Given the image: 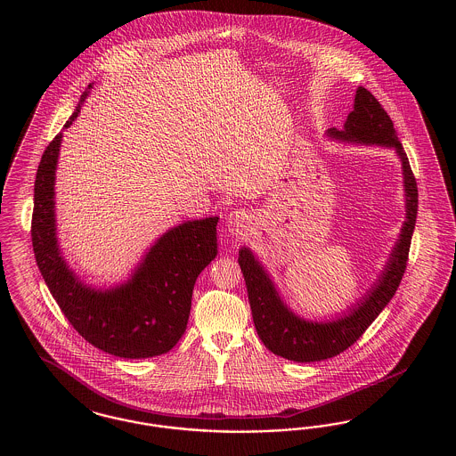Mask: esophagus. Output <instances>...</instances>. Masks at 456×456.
<instances>
[{"instance_id":"34e87169","label":"esophagus","mask_w":456,"mask_h":456,"mask_svg":"<svg viewBox=\"0 0 456 456\" xmlns=\"http://www.w3.org/2000/svg\"><path fill=\"white\" fill-rule=\"evenodd\" d=\"M249 224H251V218L248 216V212L244 210H236V212H231L227 217H225V225H227V231L232 234V236H244L249 229Z\"/></svg>"}]
</instances>
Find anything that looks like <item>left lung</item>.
<instances>
[{"instance_id":"left-lung-1","label":"left lung","mask_w":456,"mask_h":456,"mask_svg":"<svg viewBox=\"0 0 456 456\" xmlns=\"http://www.w3.org/2000/svg\"><path fill=\"white\" fill-rule=\"evenodd\" d=\"M328 136L344 142L395 149L403 169L407 214L400 238L379 279L359 303L348 307L347 314L331 322H305L294 314L283 304L272 279L251 249L240 248L239 266L248 287V299L258 337L265 347L275 355L294 362H316L335 357L362 337L368 326L390 303L405 273L417 218L419 193L407 153L403 152L388 112L368 88H357L354 110L348 114L344 130L330 128Z\"/></svg>"}]
</instances>
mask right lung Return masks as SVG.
<instances>
[{
  "mask_svg": "<svg viewBox=\"0 0 456 456\" xmlns=\"http://www.w3.org/2000/svg\"><path fill=\"white\" fill-rule=\"evenodd\" d=\"M87 95L84 92L65 128L77 119ZM61 136L58 133L44 151L34 184L30 234L44 282L68 322L94 347L125 359L166 354L186 330L198 275L217 256L218 217L169 229L126 282L108 290L88 287L68 268L56 236L54 177Z\"/></svg>",
  "mask_w": 456,
  "mask_h": 456,
  "instance_id": "add662e5",
  "label": "right lung"
}]
</instances>
